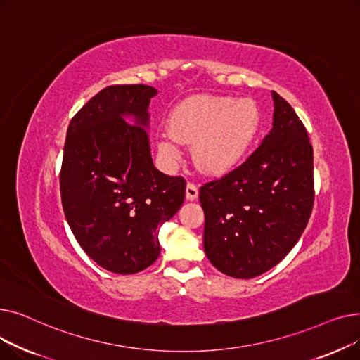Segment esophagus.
Returning <instances> with one entry per match:
<instances>
[{"label":"esophagus","instance_id":"obj_1","mask_svg":"<svg viewBox=\"0 0 360 360\" xmlns=\"http://www.w3.org/2000/svg\"><path fill=\"white\" fill-rule=\"evenodd\" d=\"M185 197L188 201H194L198 197V188L193 184V182H188L186 184V191H185Z\"/></svg>","mask_w":360,"mask_h":360}]
</instances>
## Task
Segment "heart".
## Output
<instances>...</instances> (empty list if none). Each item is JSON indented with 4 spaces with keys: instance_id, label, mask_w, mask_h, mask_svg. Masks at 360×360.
Here are the masks:
<instances>
[{
    "instance_id": "1",
    "label": "heart",
    "mask_w": 360,
    "mask_h": 360,
    "mask_svg": "<svg viewBox=\"0 0 360 360\" xmlns=\"http://www.w3.org/2000/svg\"><path fill=\"white\" fill-rule=\"evenodd\" d=\"M259 110L251 99L197 96L178 105L158 150L167 166L182 158V144H193L195 165L205 174L233 169L251 148L259 128Z\"/></svg>"
}]
</instances>
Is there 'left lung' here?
I'll return each instance as SVG.
<instances>
[{
  "instance_id": "left-lung-1",
  "label": "left lung",
  "mask_w": 360,
  "mask_h": 360,
  "mask_svg": "<svg viewBox=\"0 0 360 360\" xmlns=\"http://www.w3.org/2000/svg\"><path fill=\"white\" fill-rule=\"evenodd\" d=\"M273 128L232 172L201 186L204 251L226 276L252 278L285 258L314 205V153L308 132L280 94Z\"/></svg>"
}]
</instances>
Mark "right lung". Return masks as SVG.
I'll return each mask as SVG.
<instances>
[{
	"label": "right lung",
	"instance_id": "add662e5",
	"mask_svg": "<svg viewBox=\"0 0 360 360\" xmlns=\"http://www.w3.org/2000/svg\"><path fill=\"white\" fill-rule=\"evenodd\" d=\"M156 94L144 84L109 86L67 129L60 175L65 219L84 252L117 274L158 259L159 231L185 197L184 178L159 172L151 159L148 103Z\"/></svg>",
	"mask_w": 360,
	"mask_h": 360
}]
</instances>
